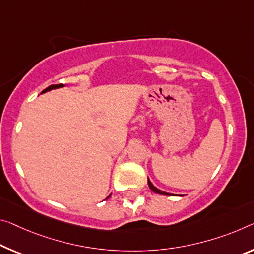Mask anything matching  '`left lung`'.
<instances>
[{
    "label": "left lung",
    "mask_w": 254,
    "mask_h": 254,
    "mask_svg": "<svg viewBox=\"0 0 254 254\" xmlns=\"http://www.w3.org/2000/svg\"><path fill=\"white\" fill-rule=\"evenodd\" d=\"M148 185H149V188H150V190L151 191H154L155 193H158V194H164V195H170V193H167V192H164V191H162V190H159V189H157L154 184H152L150 181H149V179H148Z\"/></svg>",
    "instance_id": "1"
}]
</instances>
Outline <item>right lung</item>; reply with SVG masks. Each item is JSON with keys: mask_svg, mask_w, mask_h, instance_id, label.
<instances>
[{"mask_svg": "<svg viewBox=\"0 0 254 254\" xmlns=\"http://www.w3.org/2000/svg\"><path fill=\"white\" fill-rule=\"evenodd\" d=\"M62 87H64L63 83H60V84H52V86L47 87L46 89H44L42 92H40V94H44V92H46V91H50V90H52V89H58V88H62ZM107 198H110V196H107Z\"/></svg>", "mask_w": 254, "mask_h": 254, "instance_id": "add662e5", "label": "right lung"}]
</instances>
